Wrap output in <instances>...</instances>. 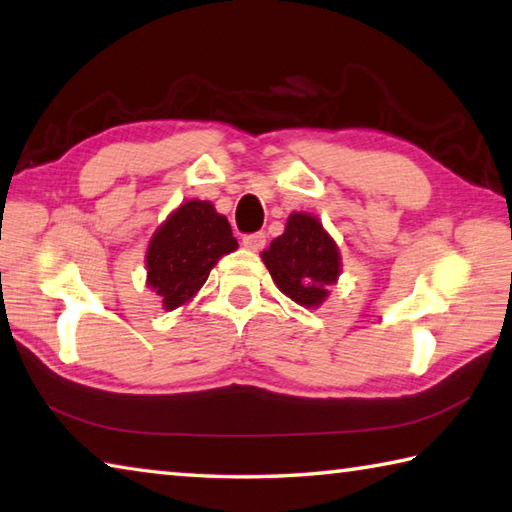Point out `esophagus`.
<instances>
[{
    "mask_svg": "<svg viewBox=\"0 0 512 512\" xmlns=\"http://www.w3.org/2000/svg\"><path fill=\"white\" fill-rule=\"evenodd\" d=\"M244 246L248 248V250H253V253H257V250H262L264 248V244H266V235L264 233H253V235H246L244 239Z\"/></svg>",
    "mask_w": 512,
    "mask_h": 512,
    "instance_id": "34e87169",
    "label": "esophagus"
}]
</instances>
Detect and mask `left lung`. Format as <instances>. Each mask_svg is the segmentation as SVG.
<instances>
[{
  "label": "left lung",
  "instance_id": "obj_1",
  "mask_svg": "<svg viewBox=\"0 0 512 512\" xmlns=\"http://www.w3.org/2000/svg\"><path fill=\"white\" fill-rule=\"evenodd\" d=\"M270 277L286 297L306 308H319L342 273L335 239L317 217L290 213L284 233L262 253Z\"/></svg>",
  "mask_w": 512,
  "mask_h": 512
}]
</instances>
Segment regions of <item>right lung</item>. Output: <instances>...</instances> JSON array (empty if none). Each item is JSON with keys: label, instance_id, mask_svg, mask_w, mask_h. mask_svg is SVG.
Here are the masks:
<instances>
[{"label": "right lung", "instance_id": "obj_1", "mask_svg": "<svg viewBox=\"0 0 512 512\" xmlns=\"http://www.w3.org/2000/svg\"><path fill=\"white\" fill-rule=\"evenodd\" d=\"M237 250L228 219L202 199L177 206L150 237L146 248V286L164 310L186 306L204 286L213 266Z\"/></svg>", "mask_w": 512, "mask_h": 512}]
</instances>
